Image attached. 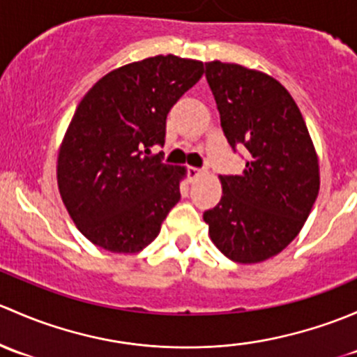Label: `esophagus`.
I'll return each mask as SVG.
<instances>
[{
  "label": "esophagus",
  "mask_w": 357,
  "mask_h": 357,
  "mask_svg": "<svg viewBox=\"0 0 357 357\" xmlns=\"http://www.w3.org/2000/svg\"><path fill=\"white\" fill-rule=\"evenodd\" d=\"M201 175H204L203 168H194V167L187 168V177H189V180H194V178L201 177Z\"/></svg>",
  "instance_id": "1"
}]
</instances>
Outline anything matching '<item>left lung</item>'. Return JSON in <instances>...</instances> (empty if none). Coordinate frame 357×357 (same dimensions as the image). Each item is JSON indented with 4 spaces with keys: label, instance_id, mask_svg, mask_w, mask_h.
I'll list each match as a JSON object with an SVG mask.
<instances>
[{
    "label": "left lung",
    "instance_id": "obj_1",
    "mask_svg": "<svg viewBox=\"0 0 357 357\" xmlns=\"http://www.w3.org/2000/svg\"><path fill=\"white\" fill-rule=\"evenodd\" d=\"M230 148L248 149L241 175H220L223 196L204 211L209 237L229 259L259 263L301 232L319 190V167L306 122L273 77L235 63H206Z\"/></svg>",
    "mask_w": 357,
    "mask_h": 357
}]
</instances>
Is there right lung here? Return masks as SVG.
Listing matches in <instances>:
<instances>
[{"label":"right lung","instance_id":"add662e5","mask_svg":"<svg viewBox=\"0 0 357 357\" xmlns=\"http://www.w3.org/2000/svg\"><path fill=\"white\" fill-rule=\"evenodd\" d=\"M203 72V61L160 54L113 70L79 102L58 154V189L93 244L127 255L158 237L185 170L151 148L165 144L168 112Z\"/></svg>","mask_w":357,"mask_h":357}]
</instances>
